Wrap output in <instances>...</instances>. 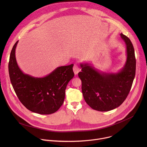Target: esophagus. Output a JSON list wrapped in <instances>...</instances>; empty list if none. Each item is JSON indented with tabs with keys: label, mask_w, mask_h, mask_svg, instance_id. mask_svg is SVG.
<instances>
[{
	"label": "esophagus",
	"mask_w": 147,
	"mask_h": 147,
	"mask_svg": "<svg viewBox=\"0 0 147 147\" xmlns=\"http://www.w3.org/2000/svg\"><path fill=\"white\" fill-rule=\"evenodd\" d=\"M73 69V71L75 75H77L78 74V73L80 71V69L79 67L77 65H74Z\"/></svg>",
	"instance_id": "34e87169"
}]
</instances>
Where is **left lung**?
Instances as JSON below:
<instances>
[{
	"label": "left lung",
	"instance_id": "8db88e82",
	"mask_svg": "<svg viewBox=\"0 0 147 147\" xmlns=\"http://www.w3.org/2000/svg\"><path fill=\"white\" fill-rule=\"evenodd\" d=\"M120 36L126 45L127 60L119 73H100L88 63L80 64L82 71L78 75L82 82V95L94 110L105 112L119 107L131 90L136 69L134 49L127 36L122 33Z\"/></svg>",
	"mask_w": 147,
	"mask_h": 147
}]
</instances>
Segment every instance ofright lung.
Wrapping results in <instances>:
<instances>
[{
	"label": "right lung",
	"mask_w": 147,
	"mask_h": 147,
	"mask_svg": "<svg viewBox=\"0 0 147 147\" xmlns=\"http://www.w3.org/2000/svg\"><path fill=\"white\" fill-rule=\"evenodd\" d=\"M17 41L10 53L9 73L14 90L23 105L40 115L56 112L63 103L67 84L74 73L73 65L60 66L48 76L37 78L23 73L17 63L15 51Z\"/></svg>",
	"instance_id": "1"
}]
</instances>
